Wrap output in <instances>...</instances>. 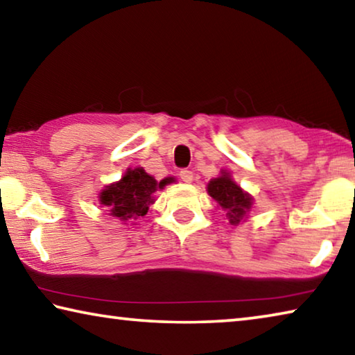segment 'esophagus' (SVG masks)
I'll use <instances>...</instances> for the list:
<instances>
[{
    "instance_id": "esophagus-1",
    "label": "esophagus",
    "mask_w": 355,
    "mask_h": 355,
    "mask_svg": "<svg viewBox=\"0 0 355 355\" xmlns=\"http://www.w3.org/2000/svg\"><path fill=\"white\" fill-rule=\"evenodd\" d=\"M180 178H182V182L184 183H192V180H194V175H192L191 171H182L180 172Z\"/></svg>"
}]
</instances>
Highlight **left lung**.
<instances>
[{"instance_id":"left-lung-1","label":"left lung","mask_w":355,"mask_h":355,"mask_svg":"<svg viewBox=\"0 0 355 355\" xmlns=\"http://www.w3.org/2000/svg\"><path fill=\"white\" fill-rule=\"evenodd\" d=\"M207 191L209 197L224 209L225 218L232 225H238L248 219V214L254 207V197L233 182L230 172L222 169L219 177L209 180Z\"/></svg>"}]
</instances>
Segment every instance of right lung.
<instances>
[{
	"instance_id": "obj_1",
	"label": "right lung",
	"mask_w": 355,
	"mask_h": 355,
	"mask_svg": "<svg viewBox=\"0 0 355 355\" xmlns=\"http://www.w3.org/2000/svg\"><path fill=\"white\" fill-rule=\"evenodd\" d=\"M172 178H164L156 182L155 177L142 169V167H128L119 182L105 186L98 194L100 205L107 208L110 216L117 218L127 224L148 213L150 205L155 203V192L164 189Z\"/></svg>"
}]
</instances>
